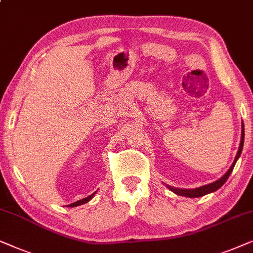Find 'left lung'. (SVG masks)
Listing matches in <instances>:
<instances>
[{"instance_id":"1","label":"left lung","mask_w":253,"mask_h":253,"mask_svg":"<svg viewBox=\"0 0 253 253\" xmlns=\"http://www.w3.org/2000/svg\"><path fill=\"white\" fill-rule=\"evenodd\" d=\"M243 144H244V124L242 122V134H241V142H240V147H238V151L236 154V157H235L234 162L232 164V166L229 167V169L227 170V172L223 174V175L220 177L219 180L214 181V182L212 183H209V184H205V186H202V187H197V188H193V189H181V188H175V187H172L169 186V184H166L164 183L165 186L169 188L170 191H173L174 194L179 195V196H184V197H189V198H196V197H202V196H205V195H208L210 193H213V191H216L219 189V188H221L225 182L228 179L230 173L233 172L234 169V166L236 162L238 161V158H240V156L242 154V149H243Z\"/></svg>"}]
</instances>
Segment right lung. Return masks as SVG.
I'll return each mask as SVG.
<instances>
[{"label":"right lung","mask_w":253,"mask_h":253,"mask_svg":"<svg viewBox=\"0 0 253 253\" xmlns=\"http://www.w3.org/2000/svg\"><path fill=\"white\" fill-rule=\"evenodd\" d=\"M97 193V191H95V193H92L91 195H89V196L88 197H86V198H83V199H79V201H77V202H74V203H72V204H70V205H67L69 206V208H76V206H79V205H83V204H86V203H88L90 201V199L95 196V194Z\"/></svg>","instance_id":"1"}]
</instances>
